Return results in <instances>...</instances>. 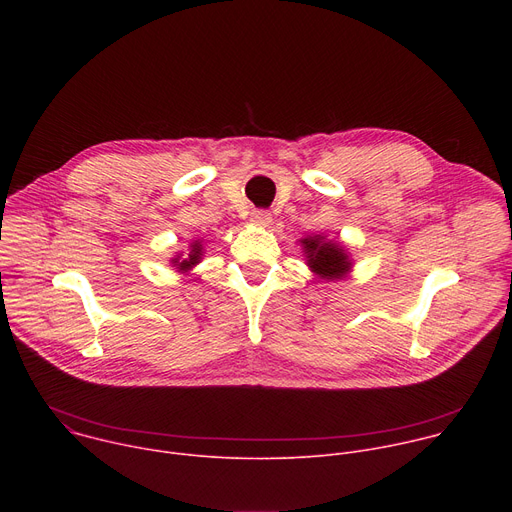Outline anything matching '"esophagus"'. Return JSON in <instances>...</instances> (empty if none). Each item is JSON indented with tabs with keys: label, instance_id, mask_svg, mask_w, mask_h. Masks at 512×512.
<instances>
[{
	"label": "esophagus",
	"instance_id": "1",
	"mask_svg": "<svg viewBox=\"0 0 512 512\" xmlns=\"http://www.w3.org/2000/svg\"><path fill=\"white\" fill-rule=\"evenodd\" d=\"M251 223L257 227H267L271 223V214L267 210L255 208V210H251Z\"/></svg>",
	"mask_w": 512,
	"mask_h": 512
}]
</instances>
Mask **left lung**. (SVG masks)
Instances as JSON below:
<instances>
[{
    "instance_id": "obj_1",
    "label": "left lung",
    "mask_w": 512,
    "mask_h": 512,
    "mask_svg": "<svg viewBox=\"0 0 512 512\" xmlns=\"http://www.w3.org/2000/svg\"><path fill=\"white\" fill-rule=\"evenodd\" d=\"M304 249L308 253V265L326 279L340 277L348 271V255L344 253L342 247L336 243H324L322 237H312L304 239Z\"/></svg>"
}]
</instances>
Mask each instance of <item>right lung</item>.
Here are the masks:
<instances>
[{"mask_svg":"<svg viewBox=\"0 0 512 512\" xmlns=\"http://www.w3.org/2000/svg\"><path fill=\"white\" fill-rule=\"evenodd\" d=\"M200 255H202V245L196 241L194 245H192V249H190V255L186 257V259H174V263H178L180 265V269H188V267H192L194 263H198L200 261Z\"/></svg>","mask_w":512,"mask_h":512,"instance_id":"add662e5","label":"right lung"}]
</instances>
